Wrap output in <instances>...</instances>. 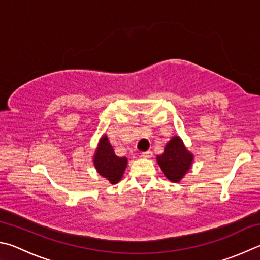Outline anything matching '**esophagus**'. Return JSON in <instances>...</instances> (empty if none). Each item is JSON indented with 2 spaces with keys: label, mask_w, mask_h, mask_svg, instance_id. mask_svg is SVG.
Masks as SVG:
<instances>
[{
  "label": "esophagus",
  "mask_w": 260,
  "mask_h": 260,
  "mask_svg": "<svg viewBox=\"0 0 260 260\" xmlns=\"http://www.w3.org/2000/svg\"><path fill=\"white\" fill-rule=\"evenodd\" d=\"M152 155H153V153L151 151L142 153V157H144V158H149V157H152Z\"/></svg>",
  "instance_id": "esophagus-1"
}]
</instances>
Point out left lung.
Returning a JSON list of instances; mask_svg holds the SVG:
<instances>
[{"mask_svg":"<svg viewBox=\"0 0 260 260\" xmlns=\"http://www.w3.org/2000/svg\"><path fill=\"white\" fill-rule=\"evenodd\" d=\"M156 162L168 180L179 183L192 168L194 155L179 136H174L167 143L161 155L156 156Z\"/></svg>","mask_w":260,"mask_h":260,"instance_id":"obj_1","label":"left lung"}]
</instances>
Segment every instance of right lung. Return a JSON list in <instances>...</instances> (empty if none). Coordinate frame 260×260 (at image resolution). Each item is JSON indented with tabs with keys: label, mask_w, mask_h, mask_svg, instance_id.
Here are the masks:
<instances>
[{
	"label": "right lung",
	"mask_w": 260,
	"mask_h": 260,
	"mask_svg": "<svg viewBox=\"0 0 260 260\" xmlns=\"http://www.w3.org/2000/svg\"><path fill=\"white\" fill-rule=\"evenodd\" d=\"M127 165L126 157H118L106 135L100 137L93 154V166L98 174L106 178L112 185L122 179Z\"/></svg>",
	"instance_id": "right-lung-1"
}]
</instances>
